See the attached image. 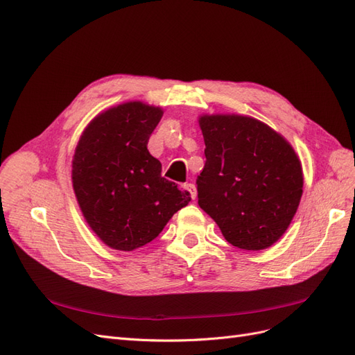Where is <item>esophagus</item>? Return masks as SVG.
<instances>
[{
	"label": "esophagus",
	"mask_w": 355,
	"mask_h": 355,
	"mask_svg": "<svg viewBox=\"0 0 355 355\" xmlns=\"http://www.w3.org/2000/svg\"><path fill=\"white\" fill-rule=\"evenodd\" d=\"M185 189L191 194V198L196 200V197H197V188H196V185L194 184H185Z\"/></svg>",
	"instance_id": "esophagus-1"
}]
</instances>
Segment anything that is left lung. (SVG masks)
I'll use <instances>...</instances> for the list:
<instances>
[{"label":"left lung","instance_id":"1","mask_svg":"<svg viewBox=\"0 0 355 355\" xmlns=\"http://www.w3.org/2000/svg\"><path fill=\"white\" fill-rule=\"evenodd\" d=\"M198 123L206 144L198 206L232 245L268 249L282 239L302 197V164L293 146L252 116L206 114Z\"/></svg>","mask_w":355,"mask_h":355}]
</instances>
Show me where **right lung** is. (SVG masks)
Returning <instances> with one entry per match:
<instances>
[{
    "label": "right lung",
    "mask_w": 355,
    "mask_h": 355,
    "mask_svg": "<svg viewBox=\"0 0 355 355\" xmlns=\"http://www.w3.org/2000/svg\"><path fill=\"white\" fill-rule=\"evenodd\" d=\"M163 110L125 102L85 127L72 158V187L85 222L111 249L132 252L151 243L189 192L161 176L148 151Z\"/></svg>",
    "instance_id": "add662e5"
}]
</instances>
